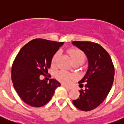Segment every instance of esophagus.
I'll list each match as a JSON object with an SVG mask.
<instances>
[{
    "mask_svg": "<svg viewBox=\"0 0 124 124\" xmlns=\"http://www.w3.org/2000/svg\"><path fill=\"white\" fill-rule=\"evenodd\" d=\"M62 86L63 87H66V88H67V89H71V87H69V86H68V85H64V84H62Z\"/></svg>",
    "mask_w": 124,
    "mask_h": 124,
    "instance_id": "1",
    "label": "esophagus"
}]
</instances>
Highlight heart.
<instances>
[{
    "mask_svg": "<svg viewBox=\"0 0 124 124\" xmlns=\"http://www.w3.org/2000/svg\"><path fill=\"white\" fill-rule=\"evenodd\" d=\"M68 53L71 56L73 62L75 61H77V60L84 62L86 58L84 53L78 49H71L69 50ZM59 55H60L59 51H57L54 53L52 59H51V65L52 66H54L56 64L57 60L59 57ZM56 78L58 81L61 82L64 84H69L71 82V80L75 78V77L71 74L69 73L68 72L65 71H60L56 73Z\"/></svg>",
    "mask_w": 124,
    "mask_h": 124,
    "instance_id": "b5f03b06",
    "label": "heart"
}]
</instances>
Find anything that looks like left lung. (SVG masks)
<instances>
[{"label": "left lung", "mask_w": 124, "mask_h": 124, "mask_svg": "<svg viewBox=\"0 0 124 124\" xmlns=\"http://www.w3.org/2000/svg\"><path fill=\"white\" fill-rule=\"evenodd\" d=\"M72 44L81 49L88 59V69L79 82H85V89L73 103L79 109L88 111L99 106L109 94L113 83L115 68L109 54L98 44L91 42L74 41ZM80 87L84 85L80 84Z\"/></svg>", "instance_id": "left-lung-1"}]
</instances>
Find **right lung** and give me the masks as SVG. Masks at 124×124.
Segmentation results:
<instances>
[{
    "instance_id": "add662e5",
    "label": "right lung",
    "mask_w": 124,
    "mask_h": 124,
    "mask_svg": "<svg viewBox=\"0 0 124 124\" xmlns=\"http://www.w3.org/2000/svg\"><path fill=\"white\" fill-rule=\"evenodd\" d=\"M64 42L36 39L22 47L13 63L11 80L18 96L26 104L39 108L52 98L60 84L40 79L50 68L51 59Z\"/></svg>"
}]
</instances>
